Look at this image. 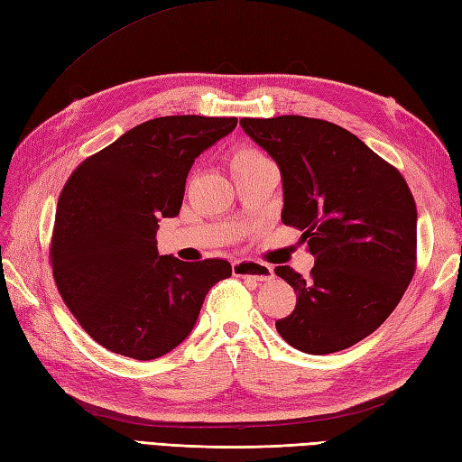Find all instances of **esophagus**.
<instances>
[{
    "instance_id": "obj_1",
    "label": "esophagus",
    "mask_w": 462,
    "mask_h": 462,
    "mask_svg": "<svg viewBox=\"0 0 462 462\" xmlns=\"http://www.w3.org/2000/svg\"><path fill=\"white\" fill-rule=\"evenodd\" d=\"M232 271L236 277H244V279H252V281H269L275 277L273 269H271L269 265L259 263V262H250V259H245V262H234Z\"/></svg>"
}]
</instances>
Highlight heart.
<instances>
[{
	"instance_id": "b5f03b06",
	"label": "heart",
	"mask_w": 462,
	"mask_h": 462,
	"mask_svg": "<svg viewBox=\"0 0 462 462\" xmlns=\"http://www.w3.org/2000/svg\"><path fill=\"white\" fill-rule=\"evenodd\" d=\"M267 160L262 152H259L257 148L254 146H247V144H238L230 148L228 152V168L230 171H238L240 168H245V165H252V163H257V162H263Z\"/></svg>"
}]
</instances>
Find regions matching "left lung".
Returning <instances> with one entry per match:
<instances>
[{"label":"left lung","mask_w":462,"mask_h":462,"mask_svg":"<svg viewBox=\"0 0 462 462\" xmlns=\"http://www.w3.org/2000/svg\"><path fill=\"white\" fill-rule=\"evenodd\" d=\"M242 128L279 163L282 222L302 232L310 277L275 267L297 306L275 322L294 349L326 355L371 336L416 273L418 210L402 173L349 130L322 118H247Z\"/></svg>","instance_id":"obj_1"}]
</instances>
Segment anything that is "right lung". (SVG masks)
I'll use <instances>...</instances> for the list:
<instances>
[{
  "label": "right lung",
  "instance_id": "add662e5",
  "mask_svg": "<svg viewBox=\"0 0 462 462\" xmlns=\"http://www.w3.org/2000/svg\"><path fill=\"white\" fill-rule=\"evenodd\" d=\"M236 116L175 115L142 123L86 158L58 199L51 238L56 289L99 346L150 361L191 334L224 259L160 255L158 218L180 215L195 158L236 128Z\"/></svg>",
  "mask_w": 462,
  "mask_h": 462
}]
</instances>
